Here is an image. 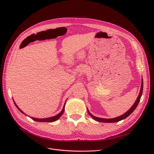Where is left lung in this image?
Segmentation results:
<instances>
[{"label":"left lung","mask_w":154,"mask_h":154,"mask_svg":"<svg viewBox=\"0 0 154 154\" xmlns=\"http://www.w3.org/2000/svg\"><path fill=\"white\" fill-rule=\"evenodd\" d=\"M142 92H143V79H142V84H141V88H140V93L139 94L138 97H137L135 102L134 103L133 106H132V107L129 109L127 112H126L125 114H124L123 115L119 116L117 117L114 118V119H103V118H99V117H97L94 116L93 115H92L91 114V112L88 111V110L87 109V112H88V114H89V116L94 119V120L98 121V122H106V123H113V122H119V121L122 120L125 118H127L128 116H130L132 113L134 112V110L136 109V107L138 106V104L140 102V98H141V96L142 95Z\"/></svg>","instance_id":"obj_1"}]
</instances>
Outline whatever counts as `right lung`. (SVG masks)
I'll list each match as a JSON object with an SVG mask.
<instances>
[{"mask_svg":"<svg viewBox=\"0 0 154 154\" xmlns=\"http://www.w3.org/2000/svg\"><path fill=\"white\" fill-rule=\"evenodd\" d=\"M14 103H15V105L16 107H17V108L19 109V110H20V112H22V114H24V113H23V112L22 111V110L18 107V106H17V105H16V103H15L14 101ZM65 104H66V103H64V106H63V107L62 111L59 113V114L56 115V116H54V117H48V118H45V119H37V118H34V117H31V118H32V120H35V121H37V122H54V121H56L57 120H58V119L60 117V116L63 114V112H64V109H65Z\"/></svg>","mask_w":154,"mask_h":154,"instance_id":"obj_1","label":"right lung"}]
</instances>
